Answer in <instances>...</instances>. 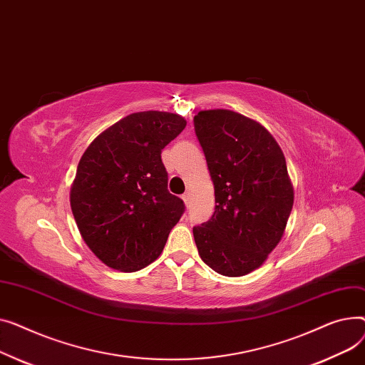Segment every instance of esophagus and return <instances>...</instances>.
<instances>
[{"mask_svg": "<svg viewBox=\"0 0 365 365\" xmlns=\"http://www.w3.org/2000/svg\"><path fill=\"white\" fill-rule=\"evenodd\" d=\"M182 200H184V203L188 206V203H190V200H191V195H190V191L184 192V195H182Z\"/></svg>", "mask_w": 365, "mask_h": 365, "instance_id": "1", "label": "esophagus"}]
</instances>
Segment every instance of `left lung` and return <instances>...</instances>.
Instances as JSON below:
<instances>
[{
	"instance_id": "obj_1",
	"label": "left lung",
	"mask_w": 365,
	"mask_h": 365,
	"mask_svg": "<svg viewBox=\"0 0 365 365\" xmlns=\"http://www.w3.org/2000/svg\"><path fill=\"white\" fill-rule=\"evenodd\" d=\"M195 131L215 188V212L192 228L202 261L225 277L259 268L280 243L293 187L280 145L253 119L202 110Z\"/></svg>"
}]
</instances>
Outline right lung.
Here are the masks:
<instances>
[{
  "instance_id": "1",
  "label": "right lung",
  "mask_w": 365,
  "mask_h": 365,
  "mask_svg": "<svg viewBox=\"0 0 365 365\" xmlns=\"http://www.w3.org/2000/svg\"><path fill=\"white\" fill-rule=\"evenodd\" d=\"M185 125L175 113H131L82 155L71 207L83 242L107 267L134 272L152 264L182 217L184 202L168 191L160 155Z\"/></svg>"
}]
</instances>
